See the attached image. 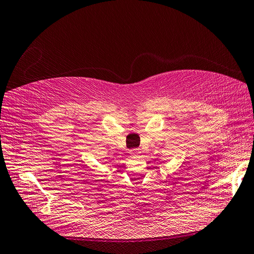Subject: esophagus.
I'll return each mask as SVG.
<instances>
[{"instance_id":"obj_1","label":"esophagus","mask_w":254,"mask_h":254,"mask_svg":"<svg viewBox=\"0 0 254 254\" xmlns=\"http://www.w3.org/2000/svg\"><path fill=\"white\" fill-rule=\"evenodd\" d=\"M129 155H131L132 157H137L139 155V149H137V148L131 149L129 150Z\"/></svg>"}]
</instances>
